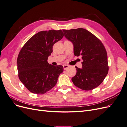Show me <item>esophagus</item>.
<instances>
[{
  "label": "esophagus",
  "mask_w": 127,
  "mask_h": 127,
  "mask_svg": "<svg viewBox=\"0 0 127 127\" xmlns=\"http://www.w3.org/2000/svg\"><path fill=\"white\" fill-rule=\"evenodd\" d=\"M63 67H64V70H66V69H67L69 67V65H68V64H64L63 65Z\"/></svg>",
  "instance_id": "obj_1"
}]
</instances>
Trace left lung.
I'll return each instance as SVG.
<instances>
[{
  "label": "left lung",
  "mask_w": 127,
  "mask_h": 127,
  "mask_svg": "<svg viewBox=\"0 0 127 127\" xmlns=\"http://www.w3.org/2000/svg\"><path fill=\"white\" fill-rule=\"evenodd\" d=\"M64 36L74 44L75 56H81L82 69L75 67L76 75L71 78L74 85L83 90L90 91L103 82L109 71L106 49L101 41L83 28L63 30Z\"/></svg>",
  "instance_id": "left-lung-1"
}]
</instances>
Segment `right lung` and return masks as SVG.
<instances>
[{"label":"right lung","instance_id":"1","mask_svg":"<svg viewBox=\"0 0 127 127\" xmlns=\"http://www.w3.org/2000/svg\"><path fill=\"white\" fill-rule=\"evenodd\" d=\"M64 35L61 30L42 31L31 37L20 50L17 59L18 76L32 93L44 94L56 85L64 67L49 64L48 58L53 44Z\"/></svg>","mask_w":127,"mask_h":127}]
</instances>
